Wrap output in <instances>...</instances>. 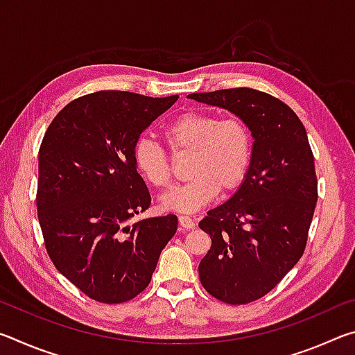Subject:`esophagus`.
Instances as JSON below:
<instances>
[{"mask_svg":"<svg viewBox=\"0 0 355 355\" xmlns=\"http://www.w3.org/2000/svg\"><path fill=\"white\" fill-rule=\"evenodd\" d=\"M178 222H180V227L183 228V230H189V228H192L196 225L194 219L191 218V216H186V214H180L178 216Z\"/></svg>","mask_w":355,"mask_h":355,"instance_id":"esophagus-1","label":"esophagus"}]
</instances>
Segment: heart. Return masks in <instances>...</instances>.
<instances>
[{"mask_svg":"<svg viewBox=\"0 0 355 355\" xmlns=\"http://www.w3.org/2000/svg\"><path fill=\"white\" fill-rule=\"evenodd\" d=\"M167 146L173 155L189 153V180L161 199L172 211L191 213L211 202L216 194H230L244 183L252 163V133L241 117H224L208 111H189L167 123ZM133 159L137 172L155 188L172 183V166L164 147L153 137L136 141Z\"/></svg>","mask_w":355,"mask_h":355,"instance_id":"obj_1","label":"heart"}]
</instances>
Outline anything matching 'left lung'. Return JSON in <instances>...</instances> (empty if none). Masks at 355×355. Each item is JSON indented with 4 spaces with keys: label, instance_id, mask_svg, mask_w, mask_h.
Returning <instances> with one entry per match:
<instances>
[{
    "label": "left lung",
    "instance_id": "left-lung-1",
    "mask_svg": "<svg viewBox=\"0 0 355 355\" xmlns=\"http://www.w3.org/2000/svg\"><path fill=\"white\" fill-rule=\"evenodd\" d=\"M188 97L236 114L255 139L241 188L199 222L211 238L199 264L203 288L225 304H250L277 286L307 245L318 200L307 131L286 103L252 87Z\"/></svg>",
    "mask_w": 355,
    "mask_h": 355
}]
</instances>
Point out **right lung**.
I'll return each instance as SVG.
<instances>
[{
	"label": "right lung",
	"instance_id": "right-lung-1",
	"mask_svg": "<svg viewBox=\"0 0 355 355\" xmlns=\"http://www.w3.org/2000/svg\"><path fill=\"white\" fill-rule=\"evenodd\" d=\"M178 95L98 91L71 100L39 150L37 218L48 257L87 297L122 304L146 290L177 216L135 222L152 203L133 148Z\"/></svg>",
	"mask_w": 355,
	"mask_h": 355
}]
</instances>
